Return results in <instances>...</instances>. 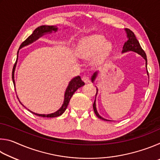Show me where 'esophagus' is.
Instances as JSON below:
<instances>
[{
    "label": "esophagus",
    "instance_id": "1",
    "mask_svg": "<svg viewBox=\"0 0 160 160\" xmlns=\"http://www.w3.org/2000/svg\"><path fill=\"white\" fill-rule=\"evenodd\" d=\"M82 81L85 83L90 82V78H89L88 76H87V75H85V76H83L82 78Z\"/></svg>",
    "mask_w": 160,
    "mask_h": 160
}]
</instances>
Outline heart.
I'll return each mask as SVG.
<instances>
[{
	"instance_id": "1",
	"label": "heart",
	"mask_w": 160,
	"mask_h": 160,
	"mask_svg": "<svg viewBox=\"0 0 160 160\" xmlns=\"http://www.w3.org/2000/svg\"><path fill=\"white\" fill-rule=\"evenodd\" d=\"M112 50V44L107 42L106 38L100 34H92L84 37L78 45V52L80 56L88 58L98 53L97 56V61L106 58Z\"/></svg>"
}]
</instances>
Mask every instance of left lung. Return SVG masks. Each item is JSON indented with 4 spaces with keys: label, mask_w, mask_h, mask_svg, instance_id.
<instances>
[{
    "label": "left lung",
    "mask_w": 160,
    "mask_h": 160,
    "mask_svg": "<svg viewBox=\"0 0 160 160\" xmlns=\"http://www.w3.org/2000/svg\"><path fill=\"white\" fill-rule=\"evenodd\" d=\"M124 30H125L126 33L128 40H127V41L125 42V44H124L123 47L122 52H121V53H126V52H129V51H132V52L137 53L138 54H139V55L141 56L145 60V67H146V70H147V73H148V69H147V62H148L147 61V56H146V54L145 53V51L142 50V48H141V47H140V43H139L138 41V39H136V37H135L133 32H132L131 30H130L129 29H127V28H126L125 29H124ZM98 72H99V71H96L95 72H94L92 76L91 81L92 82H94V81H95L97 75H98ZM97 92H98V90L97 89L95 100H94V104H93L94 112V113H95L96 116L99 118H101V119H102V120H104V121H111L110 120H107V119L102 117V116L99 114L98 112H97V107H96V97H97Z\"/></svg>",
    "instance_id": "1"
}]
</instances>
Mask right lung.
Returning <instances> with one entry per match:
<instances>
[{"instance_id": "1", "label": "right lung", "mask_w": 160, "mask_h": 160, "mask_svg": "<svg viewBox=\"0 0 160 160\" xmlns=\"http://www.w3.org/2000/svg\"><path fill=\"white\" fill-rule=\"evenodd\" d=\"M58 27L57 26H50V25H42L40 27H38L37 29H35L34 32H32V34L29 36L28 39H27L25 42H23L22 43L20 48H19L18 51V56H17V60H16L15 63L13 66V69H12V82L13 84H14V87L15 88V70L16 68V66H17V63H18V53L19 51H20V48H23L26 47V46H28L29 44H32V43L34 42L35 41H37V39H39L40 37H42L44 36L45 34H51L53 32H56L58 31ZM83 85H85V83L82 82V80L80 76H77L72 78V79L68 83V85L67 88L66 89V91H65V94H64V99H63V102L62 106L61 107L60 109L56 111V112L52 113H49V114H39V113H36L31 112L30 110H29V112H32L34 114L37 115L38 116H42V117H48V118H53V117H57V116H61V114H63L64 113L65 111H66V108L68 105V103L70 102V99H71L72 96L73 95V94L75 92L78 88H81ZM16 92V91H15ZM18 97V96H17ZM19 99V98H18ZM19 102H20V104L24 106V105L22 104L21 102L19 100ZM25 107V106H24Z\"/></svg>"}]
</instances>
